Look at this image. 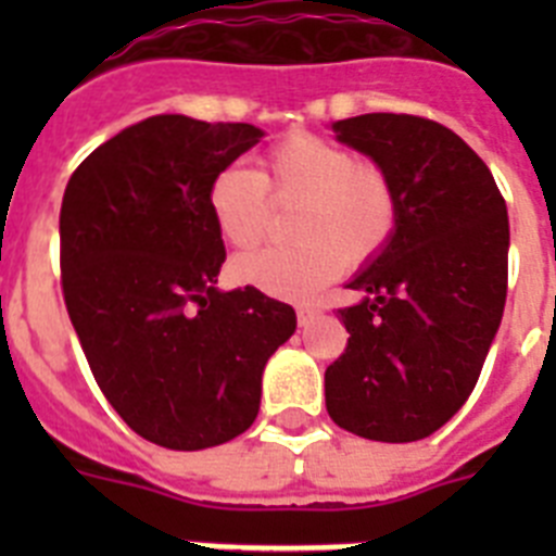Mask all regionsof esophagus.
Segmentation results:
<instances>
[{
    "instance_id": "1",
    "label": "esophagus",
    "mask_w": 556,
    "mask_h": 556,
    "mask_svg": "<svg viewBox=\"0 0 556 556\" xmlns=\"http://www.w3.org/2000/svg\"><path fill=\"white\" fill-rule=\"evenodd\" d=\"M317 308L314 306H298V326L301 328H306L308 323H314V317H317Z\"/></svg>"
}]
</instances>
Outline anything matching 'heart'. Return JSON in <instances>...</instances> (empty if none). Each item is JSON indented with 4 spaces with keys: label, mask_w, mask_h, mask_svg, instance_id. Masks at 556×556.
Wrapping results in <instances>:
<instances>
[{
    "label": "heart",
    "mask_w": 556,
    "mask_h": 556,
    "mask_svg": "<svg viewBox=\"0 0 556 556\" xmlns=\"http://www.w3.org/2000/svg\"><path fill=\"white\" fill-rule=\"evenodd\" d=\"M269 200H298L289 223L298 242L239 255L233 275L281 298L314 294L337 275L339 262L345 267L372 262L401 223V200L390 172L308 130L275 141L262 155L258 175L228 164L214 172L205 189L211 223L233 250L262 242Z\"/></svg>",
    "instance_id": "1"
}]
</instances>
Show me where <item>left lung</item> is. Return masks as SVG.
<instances>
[{
    "mask_svg": "<svg viewBox=\"0 0 556 556\" xmlns=\"http://www.w3.org/2000/svg\"><path fill=\"white\" fill-rule=\"evenodd\" d=\"M337 139L395 180L401 223L348 283L345 353L326 370L339 429L415 443L468 401L507 301V203L488 164L445 125L412 113L333 122Z\"/></svg>",
    "mask_w": 556,
    "mask_h": 556,
    "instance_id": "left-lung-1",
    "label": "left lung"
}]
</instances>
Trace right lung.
<instances>
[{
    "mask_svg": "<svg viewBox=\"0 0 556 556\" xmlns=\"http://www.w3.org/2000/svg\"><path fill=\"white\" fill-rule=\"evenodd\" d=\"M264 132L161 113L97 147L61 205V287L88 367L132 431L172 451L253 426L267 358L294 308L255 287L219 292L223 236L205 189Z\"/></svg>",
    "mask_w": 556,
    "mask_h": 556,
    "instance_id": "1",
    "label": "right lung"
}]
</instances>
